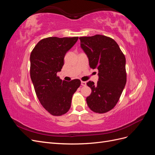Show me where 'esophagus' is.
<instances>
[{"label":"esophagus","mask_w":155,"mask_h":155,"mask_svg":"<svg viewBox=\"0 0 155 155\" xmlns=\"http://www.w3.org/2000/svg\"><path fill=\"white\" fill-rule=\"evenodd\" d=\"M81 85L82 86H86V85H87V83L85 82V81H81Z\"/></svg>","instance_id":"obj_1"}]
</instances>
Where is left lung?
Segmentation results:
<instances>
[{
  "mask_svg": "<svg viewBox=\"0 0 155 155\" xmlns=\"http://www.w3.org/2000/svg\"><path fill=\"white\" fill-rule=\"evenodd\" d=\"M81 47L88 56L89 65L98 70L96 84L89 81L91 94L87 97L88 107L96 113L112 110L120 100L127 81L125 58L116 42L109 37L95 35L79 37Z\"/></svg>",
  "mask_w": 155,
  "mask_h": 155,
  "instance_id": "8db88e82",
  "label": "left lung"
}]
</instances>
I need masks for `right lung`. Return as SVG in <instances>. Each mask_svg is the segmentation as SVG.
Listing matches in <instances>:
<instances>
[{"instance_id":"add662e5","label":"right lung","mask_w":155,"mask_h":155,"mask_svg":"<svg viewBox=\"0 0 155 155\" xmlns=\"http://www.w3.org/2000/svg\"><path fill=\"white\" fill-rule=\"evenodd\" d=\"M78 37H50L41 39L30 54V77L41 104L53 116L66 114L72 97L81 85L78 79L65 81L57 76L64 64V55Z\"/></svg>"}]
</instances>
